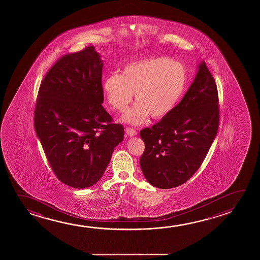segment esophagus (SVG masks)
Instances as JSON below:
<instances>
[{"mask_svg":"<svg viewBox=\"0 0 260 260\" xmlns=\"http://www.w3.org/2000/svg\"><path fill=\"white\" fill-rule=\"evenodd\" d=\"M126 133L128 134V136H135V135H137V132L136 129H134L133 128H131V127H127L126 128Z\"/></svg>","mask_w":260,"mask_h":260,"instance_id":"esophagus-1","label":"esophagus"}]
</instances>
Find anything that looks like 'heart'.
<instances>
[{"label": "heart", "instance_id": "obj_1", "mask_svg": "<svg viewBox=\"0 0 260 260\" xmlns=\"http://www.w3.org/2000/svg\"><path fill=\"white\" fill-rule=\"evenodd\" d=\"M187 83L184 64L165 56L150 57L126 64L120 74L111 73L103 81L107 101L115 111L124 112L129 123H141L148 116L162 119L174 110L183 97Z\"/></svg>", "mask_w": 260, "mask_h": 260}]
</instances>
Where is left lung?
I'll return each mask as SVG.
<instances>
[{"label":"left lung","mask_w":260,"mask_h":260,"mask_svg":"<svg viewBox=\"0 0 260 260\" xmlns=\"http://www.w3.org/2000/svg\"><path fill=\"white\" fill-rule=\"evenodd\" d=\"M218 124L217 84L202 61L174 110L140 132L145 143L140 164L148 182L163 189L187 182L204 161Z\"/></svg>","instance_id":"left-lung-1"}]
</instances>
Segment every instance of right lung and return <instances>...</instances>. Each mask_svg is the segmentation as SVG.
Here are the masks:
<instances>
[{
	"label": "right lung",
	"mask_w": 260,
	"mask_h": 260,
	"mask_svg": "<svg viewBox=\"0 0 260 260\" xmlns=\"http://www.w3.org/2000/svg\"><path fill=\"white\" fill-rule=\"evenodd\" d=\"M103 60L93 46L62 56L40 85L35 127L51 170L62 183L90 187L103 177L121 124L103 108Z\"/></svg>",
	"instance_id": "obj_1"
}]
</instances>
